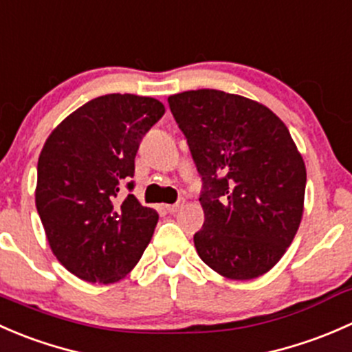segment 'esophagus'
Returning a JSON list of instances; mask_svg holds the SVG:
<instances>
[{
  "label": "esophagus",
  "mask_w": 352,
  "mask_h": 352,
  "mask_svg": "<svg viewBox=\"0 0 352 352\" xmlns=\"http://www.w3.org/2000/svg\"><path fill=\"white\" fill-rule=\"evenodd\" d=\"M186 206V199H179V202H175V204H168L166 206V211L170 212V214H175L177 211H180V209Z\"/></svg>",
  "instance_id": "34e87169"
}]
</instances>
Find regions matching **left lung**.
Listing matches in <instances>:
<instances>
[{
  "label": "left lung",
  "mask_w": 352,
  "mask_h": 352,
  "mask_svg": "<svg viewBox=\"0 0 352 352\" xmlns=\"http://www.w3.org/2000/svg\"><path fill=\"white\" fill-rule=\"evenodd\" d=\"M168 104L204 182L199 257L235 281L265 274L303 216L307 168L286 124L265 105L221 90L182 91Z\"/></svg>",
  "instance_id": "8db88e82"
}]
</instances>
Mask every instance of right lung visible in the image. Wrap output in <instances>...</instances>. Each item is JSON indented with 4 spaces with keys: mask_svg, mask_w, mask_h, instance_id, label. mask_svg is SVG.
<instances>
[{
    "mask_svg": "<svg viewBox=\"0 0 352 352\" xmlns=\"http://www.w3.org/2000/svg\"><path fill=\"white\" fill-rule=\"evenodd\" d=\"M163 113L156 98L110 94L74 110L45 140L35 206L52 254L83 281L124 279L153 236L158 212L133 194L120 204L116 197L134 175L141 140Z\"/></svg>",
    "mask_w": 352,
    "mask_h": 352,
    "instance_id": "right-lung-1",
    "label": "right lung"
}]
</instances>
